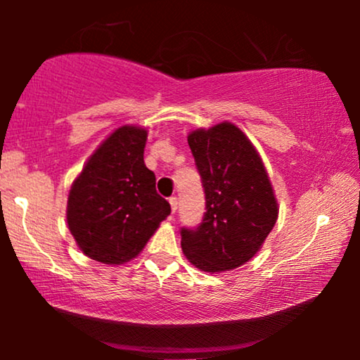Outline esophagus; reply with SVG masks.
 Segmentation results:
<instances>
[{
    "label": "esophagus",
    "instance_id": "obj_1",
    "mask_svg": "<svg viewBox=\"0 0 360 360\" xmlns=\"http://www.w3.org/2000/svg\"><path fill=\"white\" fill-rule=\"evenodd\" d=\"M169 201H170V206H172V211H176V208H179V198H176V196H170L169 198Z\"/></svg>",
    "mask_w": 360,
    "mask_h": 360
}]
</instances>
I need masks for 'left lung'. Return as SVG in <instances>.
Listing matches in <instances>:
<instances>
[{
	"mask_svg": "<svg viewBox=\"0 0 360 360\" xmlns=\"http://www.w3.org/2000/svg\"><path fill=\"white\" fill-rule=\"evenodd\" d=\"M188 146L205 191V214L196 228H181V249L195 267L223 272L260 249L277 221V201L262 160L231 122L198 129Z\"/></svg>",
	"mask_w": 360,
	"mask_h": 360,
	"instance_id": "left-lung-1",
	"label": "left lung"
}]
</instances>
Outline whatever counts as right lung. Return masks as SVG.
Returning <instances> with one entry per match:
<instances>
[{
    "mask_svg": "<svg viewBox=\"0 0 360 360\" xmlns=\"http://www.w3.org/2000/svg\"><path fill=\"white\" fill-rule=\"evenodd\" d=\"M147 132L116 129L73 181L67 205L68 229L88 257L120 265L134 259L170 214L157 193L155 174L144 164Z\"/></svg>",
    "mask_w": 360,
    "mask_h": 360,
    "instance_id": "add662e5",
    "label": "right lung"
}]
</instances>
